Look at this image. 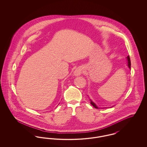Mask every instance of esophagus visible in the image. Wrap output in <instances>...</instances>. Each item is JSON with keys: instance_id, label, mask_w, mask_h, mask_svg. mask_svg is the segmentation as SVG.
Masks as SVG:
<instances>
[{"instance_id": "34e87169", "label": "esophagus", "mask_w": 147, "mask_h": 147, "mask_svg": "<svg viewBox=\"0 0 147 147\" xmlns=\"http://www.w3.org/2000/svg\"><path fill=\"white\" fill-rule=\"evenodd\" d=\"M82 73H83L82 69L80 68H79L77 69L76 70L74 71V75L75 76H79L81 75V74H82Z\"/></svg>"}]
</instances>
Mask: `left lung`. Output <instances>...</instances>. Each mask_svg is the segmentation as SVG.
I'll list each match as a JSON object with an SVG mask.
<instances>
[{"instance_id": "left-lung-1", "label": "left lung", "mask_w": 147, "mask_h": 147, "mask_svg": "<svg viewBox=\"0 0 147 147\" xmlns=\"http://www.w3.org/2000/svg\"><path fill=\"white\" fill-rule=\"evenodd\" d=\"M127 65H128V67L131 69V60H130V58H129V56H128L127 57ZM90 104H91V105H92L95 108H96V109H100V107H98V106H97V105H96L92 100H91V99H90ZM113 107V106H112ZM106 108V107H104V109Z\"/></svg>"}]
</instances>
